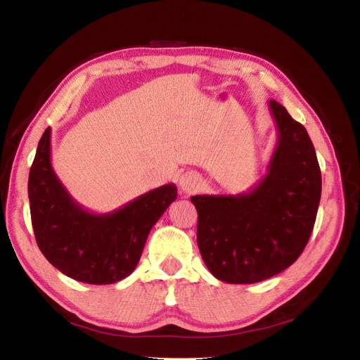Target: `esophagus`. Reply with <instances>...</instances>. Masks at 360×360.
I'll use <instances>...</instances> for the list:
<instances>
[{
	"mask_svg": "<svg viewBox=\"0 0 360 360\" xmlns=\"http://www.w3.org/2000/svg\"><path fill=\"white\" fill-rule=\"evenodd\" d=\"M200 184H201V181H200L198 176L193 172L183 174L179 180V186L181 189V192H184V193H193L195 191H198Z\"/></svg>",
	"mask_w": 360,
	"mask_h": 360,
	"instance_id": "obj_1",
	"label": "esophagus"
}]
</instances>
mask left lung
<instances>
[{"label": "left lung", "mask_w": 360, "mask_h": 360, "mask_svg": "<svg viewBox=\"0 0 360 360\" xmlns=\"http://www.w3.org/2000/svg\"><path fill=\"white\" fill-rule=\"evenodd\" d=\"M278 138L267 174L237 195H195L197 242L210 274L255 284L290 267L307 246L321 197L312 141L282 105L269 101Z\"/></svg>", "instance_id": "obj_1"}]
</instances>
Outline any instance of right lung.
I'll use <instances>...</instances> for the list:
<instances>
[{
    "mask_svg": "<svg viewBox=\"0 0 360 360\" xmlns=\"http://www.w3.org/2000/svg\"><path fill=\"white\" fill-rule=\"evenodd\" d=\"M36 242L49 263L66 276L103 285L135 270L151 228L177 198L163 184L111 213H93L76 202L51 163V127L41 135L28 177Z\"/></svg>",
    "mask_w": 360,
    "mask_h": 360,
    "instance_id": "1",
    "label": "right lung"
}]
</instances>
